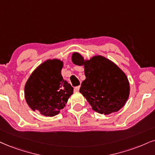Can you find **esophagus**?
<instances>
[{
  "label": "esophagus",
  "instance_id": "esophagus-1",
  "mask_svg": "<svg viewBox=\"0 0 155 155\" xmlns=\"http://www.w3.org/2000/svg\"><path fill=\"white\" fill-rule=\"evenodd\" d=\"M80 86H77V87H75L74 88V92H78V91H79V90H80Z\"/></svg>",
  "mask_w": 155,
  "mask_h": 155
}]
</instances>
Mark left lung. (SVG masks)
<instances>
[{"mask_svg":"<svg viewBox=\"0 0 155 155\" xmlns=\"http://www.w3.org/2000/svg\"><path fill=\"white\" fill-rule=\"evenodd\" d=\"M72 61L76 65L84 66L86 78L82 82L80 92L93 110L108 115L124 106L130 86L126 74L115 63L101 55L85 60L78 52L72 54Z\"/></svg>","mask_w":155,"mask_h":155,"instance_id":"left-lung-1","label":"left lung"}]
</instances>
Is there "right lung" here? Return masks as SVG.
I'll list each match as a JSON object with an SVG mask.
<instances>
[{"mask_svg": "<svg viewBox=\"0 0 155 155\" xmlns=\"http://www.w3.org/2000/svg\"><path fill=\"white\" fill-rule=\"evenodd\" d=\"M63 62L47 60L32 72L24 87V96L28 106L45 116H54L60 112L73 87L63 79Z\"/></svg>", "mask_w": 155, "mask_h": 155, "instance_id": "obj_1", "label": "right lung"}]
</instances>
